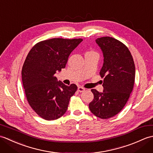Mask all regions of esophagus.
I'll return each mask as SVG.
<instances>
[{"label": "esophagus", "instance_id": "esophagus-1", "mask_svg": "<svg viewBox=\"0 0 153 153\" xmlns=\"http://www.w3.org/2000/svg\"><path fill=\"white\" fill-rule=\"evenodd\" d=\"M77 90H78V91L79 92H83V91H85V89L84 88V87H81V86H79V87H78V88H77Z\"/></svg>", "mask_w": 153, "mask_h": 153}]
</instances>
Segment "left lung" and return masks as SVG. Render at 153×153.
Segmentation results:
<instances>
[{
  "label": "left lung",
  "mask_w": 153,
  "mask_h": 153,
  "mask_svg": "<svg viewBox=\"0 0 153 153\" xmlns=\"http://www.w3.org/2000/svg\"><path fill=\"white\" fill-rule=\"evenodd\" d=\"M101 48L104 63L100 71L103 91L91 89L94 99L89 107L94 115L108 119L118 114L126 105L134 88L135 67L128 48L110 37L96 39Z\"/></svg>",
  "instance_id": "8db88e82"
}]
</instances>
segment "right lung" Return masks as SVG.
<instances>
[{"label":"right lung","instance_id":"add662e5","mask_svg":"<svg viewBox=\"0 0 153 153\" xmlns=\"http://www.w3.org/2000/svg\"><path fill=\"white\" fill-rule=\"evenodd\" d=\"M82 39L53 38L32 47L22 70V82L30 106L46 120H54L66 112L71 97L77 89L58 82L54 74L66 64L70 53Z\"/></svg>","mask_w":153,"mask_h":153}]
</instances>
